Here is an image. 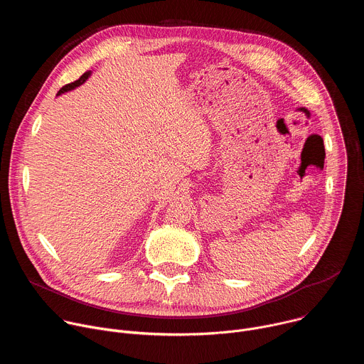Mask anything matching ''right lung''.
Returning a JSON list of instances; mask_svg holds the SVG:
<instances>
[{"label": "right lung", "instance_id": "obj_1", "mask_svg": "<svg viewBox=\"0 0 364 364\" xmlns=\"http://www.w3.org/2000/svg\"><path fill=\"white\" fill-rule=\"evenodd\" d=\"M90 73L92 72H85L77 80H75V82H72V83H69V85H66V86H63L60 90H59V93L58 95H60V93H65V92H68V90H72V89H75V87H77V86H80L82 83H85L86 80H87V77L90 76Z\"/></svg>", "mask_w": 364, "mask_h": 364}]
</instances>
